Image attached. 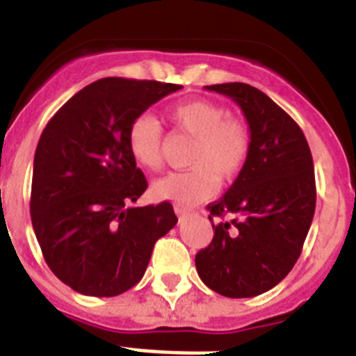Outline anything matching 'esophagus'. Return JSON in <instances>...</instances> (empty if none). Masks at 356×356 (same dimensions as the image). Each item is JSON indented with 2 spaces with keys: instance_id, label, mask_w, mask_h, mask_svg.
Returning a JSON list of instances; mask_svg holds the SVG:
<instances>
[{
  "instance_id": "obj_1",
  "label": "esophagus",
  "mask_w": 356,
  "mask_h": 356,
  "mask_svg": "<svg viewBox=\"0 0 356 356\" xmlns=\"http://www.w3.org/2000/svg\"><path fill=\"white\" fill-rule=\"evenodd\" d=\"M175 212H176V216L180 217V219H184V217H187V216H188L187 210L181 209V207H175Z\"/></svg>"
}]
</instances>
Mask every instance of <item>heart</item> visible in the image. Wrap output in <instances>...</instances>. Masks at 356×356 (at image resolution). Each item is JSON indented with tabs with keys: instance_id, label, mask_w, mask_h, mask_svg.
<instances>
[{
	"instance_id": "heart-1",
	"label": "heart",
	"mask_w": 356,
	"mask_h": 356,
	"mask_svg": "<svg viewBox=\"0 0 356 356\" xmlns=\"http://www.w3.org/2000/svg\"><path fill=\"white\" fill-rule=\"evenodd\" d=\"M168 119L181 134L194 139L188 151L187 171L168 172L151 185L159 200L178 205H194L212 196L217 180L229 181L242 171L250 155V128L242 119L209 99H193L168 110ZM162 128L149 114H140L128 128V149L131 159L146 171L162 165Z\"/></svg>"
}]
</instances>
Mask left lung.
<instances>
[{
    "mask_svg": "<svg viewBox=\"0 0 356 356\" xmlns=\"http://www.w3.org/2000/svg\"><path fill=\"white\" fill-rule=\"evenodd\" d=\"M205 89L241 106L251 146L228 193L207 207L213 238L197 251L196 269L217 294L253 298L278 285L300 259L316 212L312 153L294 119L262 90L241 81ZM225 215L232 219L219 222Z\"/></svg>",
    "mask_w": 356,
    "mask_h": 356,
    "instance_id": "left-lung-1",
    "label": "left lung"
}]
</instances>
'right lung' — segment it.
Instances as JSON below:
<instances>
[{
	"label": "right lung",
	"mask_w": 356,
	"mask_h": 356,
	"mask_svg": "<svg viewBox=\"0 0 356 356\" xmlns=\"http://www.w3.org/2000/svg\"><path fill=\"white\" fill-rule=\"evenodd\" d=\"M181 89L155 80L102 78L62 106L33 159L30 213L44 260L72 291L112 298L139 284L155 242L178 222L171 203L128 207L147 188L128 128Z\"/></svg>",
	"instance_id": "obj_1"
}]
</instances>
